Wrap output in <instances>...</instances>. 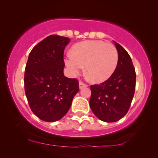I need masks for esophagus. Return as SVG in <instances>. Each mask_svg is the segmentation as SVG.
I'll return each mask as SVG.
<instances>
[{
	"instance_id": "1",
	"label": "esophagus",
	"mask_w": 158,
	"mask_h": 158,
	"mask_svg": "<svg viewBox=\"0 0 158 158\" xmlns=\"http://www.w3.org/2000/svg\"><path fill=\"white\" fill-rule=\"evenodd\" d=\"M87 86V85L85 83H84V82H79V89H82V88H84V87H86Z\"/></svg>"
}]
</instances>
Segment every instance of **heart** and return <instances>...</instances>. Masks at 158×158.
<instances>
[{
	"mask_svg": "<svg viewBox=\"0 0 158 158\" xmlns=\"http://www.w3.org/2000/svg\"><path fill=\"white\" fill-rule=\"evenodd\" d=\"M118 63V52L111 44L102 40H88L73 46L65 64L71 76L79 74L84 66L92 82H102L111 77Z\"/></svg>",
	"mask_w": 158,
	"mask_h": 158,
	"instance_id": "obj_1",
	"label": "heart"
}]
</instances>
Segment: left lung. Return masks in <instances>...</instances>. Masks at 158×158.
<instances>
[{
    "mask_svg": "<svg viewBox=\"0 0 158 158\" xmlns=\"http://www.w3.org/2000/svg\"><path fill=\"white\" fill-rule=\"evenodd\" d=\"M118 52V63L111 77L91 85L89 106L95 115L106 122L120 120L128 111L135 91L136 73L126 50L114 42Z\"/></svg>",
    "mask_w": 158,
    "mask_h": 158,
    "instance_id": "left-lung-1",
    "label": "left lung"
}]
</instances>
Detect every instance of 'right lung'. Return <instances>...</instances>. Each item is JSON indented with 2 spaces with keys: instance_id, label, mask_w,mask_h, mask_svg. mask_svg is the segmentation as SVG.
Here are the masks:
<instances>
[{
  "instance_id": "obj_1",
  "label": "right lung",
  "mask_w": 158,
  "mask_h": 158,
  "mask_svg": "<svg viewBox=\"0 0 158 158\" xmlns=\"http://www.w3.org/2000/svg\"><path fill=\"white\" fill-rule=\"evenodd\" d=\"M69 38L50 35L30 52L25 68L24 89L33 114L44 122L61 119L79 92L76 79L64 76L63 53Z\"/></svg>"
}]
</instances>
